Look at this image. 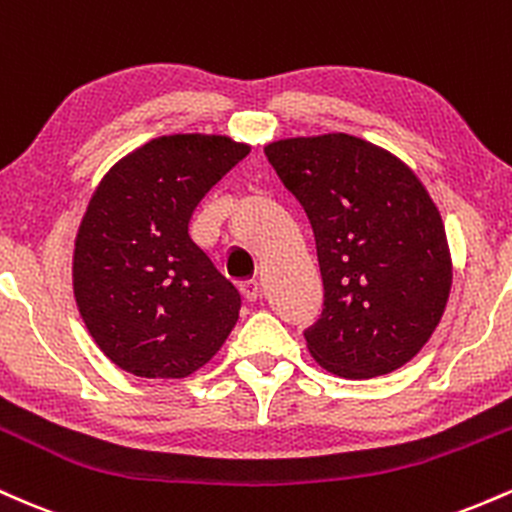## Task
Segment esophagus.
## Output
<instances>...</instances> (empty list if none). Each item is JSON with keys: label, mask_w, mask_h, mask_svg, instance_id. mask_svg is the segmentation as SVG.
<instances>
[{"label": "esophagus", "mask_w": 512, "mask_h": 512, "mask_svg": "<svg viewBox=\"0 0 512 512\" xmlns=\"http://www.w3.org/2000/svg\"><path fill=\"white\" fill-rule=\"evenodd\" d=\"M240 293H243L245 301L255 303L257 298L262 296V286H260V281H243V284H240Z\"/></svg>", "instance_id": "1"}]
</instances>
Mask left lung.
<instances>
[{
  "mask_svg": "<svg viewBox=\"0 0 512 512\" xmlns=\"http://www.w3.org/2000/svg\"><path fill=\"white\" fill-rule=\"evenodd\" d=\"M313 226L325 308L305 330L310 356L339 378L402 368L448 305L443 219L402 158L344 132L264 146Z\"/></svg>",
  "mask_w": 512,
  "mask_h": 512,
  "instance_id": "left-lung-1",
  "label": "left lung"
}]
</instances>
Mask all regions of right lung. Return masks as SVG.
Masks as SVG:
<instances>
[{
    "mask_svg": "<svg viewBox=\"0 0 512 512\" xmlns=\"http://www.w3.org/2000/svg\"><path fill=\"white\" fill-rule=\"evenodd\" d=\"M250 144L166 134L122 156L93 190L74 240L72 286L88 334L117 368L178 380L219 354L240 293L192 243V211Z\"/></svg>",
    "mask_w": 512,
    "mask_h": 512,
    "instance_id": "1",
    "label": "right lung"
}]
</instances>
